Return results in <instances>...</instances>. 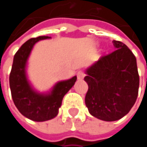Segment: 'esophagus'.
I'll list each match as a JSON object with an SVG mask.
<instances>
[{"label":"esophagus","mask_w":147,"mask_h":147,"mask_svg":"<svg viewBox=\"0 0 147 147\" xmlns=\"http://www.w3.org/2000/svg\"><path fill=\"white\" fill-rule=\"evenodd\" d=\"M84 76H85V74L83 73L82 71H78V72L76 73V76H77V79H78V80H82V79H83Z\"/></svg>","instance_id":"obj_1"}]
</instances>
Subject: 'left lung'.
I'll list each match as a JSON object with an SVG mask.
<instances>
[{
    "mask_svg": "<svg viewBox=\"0 0 147 147\" xmlns=\"http://www.w3.org/2000/svg\"><path fill=\"white\" fill-rule=\"evenodd\" d=\"M116 51L86 69L88 85L85 104L89 113L103 121H117L127 115L136 101L140 77L136 58L122 42L113 41Z\"/></svg>",
    "mask_w": 147,
    "mask_h": 147,
    "instance_id": "1",
    "label": "left lung"
}]
</instances>
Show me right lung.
Returning <instances> with one entry per match:
<instances>
[{"label":"right lung","mask_w":147,"mask_h":147,"mask_svg":"<svg viewBox=\"0 0 147 147\" xmlns=\"http://www.w3.org/2000/svg\"><path fill=\"white\" fill-rule=\"evenodd\" d=\"M49 38L48 36L31 38L22 45L15 53L9 76L12 98L17 109L23 116L35 122L54 118L59 113L64 96L76 81L75 76L71 79L58 82L46 93L35 89L29 81L27 63L31 51L36 42Z\"/></svg>","instance_id":"obj_1"}]
</instances>
